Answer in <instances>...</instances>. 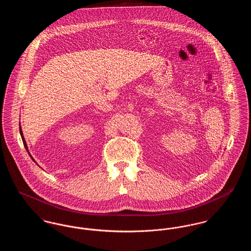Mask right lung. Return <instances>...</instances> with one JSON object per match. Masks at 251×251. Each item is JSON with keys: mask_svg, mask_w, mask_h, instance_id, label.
<instances>
[{"mask_svg": "<svg viewBox=\"0 0 251 251\" xmlns=\"http://www.w3.org/2000/svg\"><path fill=\"white\" fill-rule=\"evenodd\" d=\"M20 132H21V135H22V139H23V142H24V147H25V149H26V151H28V153H29V151H28V147H27V144L25 142V139H24V134H23V131H22V128H21V125H20ZM29 155L30 157L33 159V157L31 156V154L29 153ZM33 161H34V159H33Z\"/></svg>", "mask_w": 251, "mask_h": 251, "instance_id": "1", "label": "right lung"}]
</instances>
